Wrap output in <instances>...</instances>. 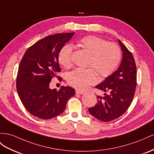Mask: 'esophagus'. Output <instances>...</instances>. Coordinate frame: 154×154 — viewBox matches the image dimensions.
I'll use <instances>...</instances> for the list:
<instances>
[{"label": "esophagus", "mask_w": 154, "mask_h": 154, "mask_svg": "<svg viewBox=\"0 0 154 154\" xmlns=\"http://www.w3.org/2000/svg\"><path fill=\"white\" fill-rule=\"evenodd\" d=\"M75 93H76V94H82L85 93V92L84 91H82V90L77 89L75 90Z\"/></svg>", "instance_id": "34e87169"}]
</instances>
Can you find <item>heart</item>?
<instances>
[{
    "mask_svg": "<svg viewBox=\"0 0 154 154\" xmlns=\"http://www.w3.org/2000/svg\"><path fill=\"white\" fill-rule=\"evenodd\" d=\"M78 45L88 53L87 66L91 68H77L68 74V82L79 90H85L97 80V74L101 78L108 77L115 72L122 59L120 47L115 43L94 35L82 38ZM73 47L69 45L63 46L59 51L58 59L65 68L72 66Z\"/></svg>",
    "mask_w": 154,
    "mask_h": 154,
    "instance_id": "b5f03b06",
    "label": "heart"
}]
</instances>
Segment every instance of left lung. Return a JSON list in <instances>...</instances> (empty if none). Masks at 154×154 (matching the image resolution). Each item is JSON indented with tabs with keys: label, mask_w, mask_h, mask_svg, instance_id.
<instances>
[{
	"label": "left lung",
	"mask_w": 154,
	"mask_h": 154,
	"mask_svg": "<svg viewBox=\"0 0 154 154\" xmlns=\"http://www.w3.org/2000/svg\"><path fill=\"white\" fill-rule=\"evenodd\" d=\"M123 52L122 63L116 72L107 77L97 89L107 92L97 96V103L88 109L91 115L99 120L110 122L121 116L131 104L137 86V67L132 53L120 40Z\"/></svg>",
	"instance_id": "1"
}]
</instances>
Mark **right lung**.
<instances>
[{"label": "right lung", "instance_id": "1", "mask_svg": "<svg viewBox=\"0 0 154 154\" xmlns=\"http://www.w3.org/2000/svg\"><path fill=\"white\" fill-rule=\"evenodd\" d=\"M74 32L46 36L29 47L19 66L16 78L18 96L26 111L41 119L48 120L64 112L67 101L75 95L70 86L51 90V79L61 72L59 51Z\"/></svg>", "mask_w": 154, "mask_h": 154}]
</instances>
